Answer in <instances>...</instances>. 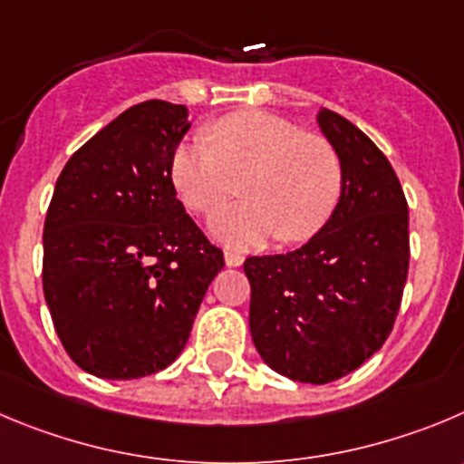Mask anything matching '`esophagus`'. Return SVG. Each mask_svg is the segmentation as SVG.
Masks as SVG:
<instances>
[{
    "label": "esophagus",
    "mask_w": 464,
    "mask_h": 464,
    "mask_svg": "<svg viewBox=\"0 0 464 464\" xmlns=\"http://www.w3.org/2000/svg\"><path fill=\"white\" fill-rule=\"evenodd\" d=\"M224 261H227L228 267H237V266H242L245 256H242L240 252H233V249H227V252H224Z\"/></svg>",
    "instance_id": "1"
}]
</instances>
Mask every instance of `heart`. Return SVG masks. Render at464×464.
Segmentation results:
<instances>
[{"label": "heart", "mask_w": 464, "mask_h": 464, "mask_svg": "<svg viewBox=\"0 0 464 464\" xmlns=\"http://www.w3.org/2000/svg\"><path fill=\"white\" fill-rule=\"evenodd\" d=\"M210 137L212 146L197 137L173 150L169 176L180 201L198 215L224 206L242 179L246 198L212 218L215 236L233 245L272 236L302 242L330 222L343 188L330 141L258 110L224 116Z\"/></svg>", "instance_id": "obj_1"}]
</instances>
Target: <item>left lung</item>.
Here are the masks:
<instances>
[{
    "mask_svg": "<svg viewBox=\"0 0 464 464\" xmlns=\"http://www.w3.org/2000/svg\"><path fill=\"white\" fill-rule=\"evenodd\" d=\"M318 125L341 160L343 188L309 242L249 256V330L263 362L295 382L327 384L373 357L393 330L410 266V215L382 150L332 110Z\"/></svg>",
    "mask_w": 464,
    "mask_h": 464,
    "instance_id": "1",
    "label": "left lung"
}]
</instances>
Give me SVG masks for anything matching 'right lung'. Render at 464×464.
Returning a JSON list of instances; mask_svg holds the SVG:
<instances>
[{
    "label": "right lung",
    "instance_id": "add662e5",
    "mask_svg": "<svg viewBox=\"0 0 464 464\" xmlns=\"http://www.w3.org/2000/svg\"><path fill=\"white\" fill-rule=\"evenodd\" d=\"M188 107L146 101L72 153L43 228V293L72 362L105 380L183 353L224 254L176 198L169 164Z\"/></svg>",
    "mask_w": 464,
    "mask_h": 464
}]
</instances>
